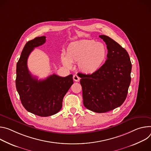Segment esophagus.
<instances>
[{"label":"esophagus","instance_id":"obj_1","mask_svg":"<svg viewBox=\"0 0 151 151\" xmlns=\"http://www.w3.org/2000/svg\"><path fill=\"white\" fill-rule=\"evenodd\" d=\"M73 79L76 81H78L80 80V77L77 74H74L73 76Z\"/></svg>","mask_w":151,"mask_h":151}]
</instances>
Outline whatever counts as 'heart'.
Here are the masks:
<instances>
[{"label":"heart","mask_w":151,"mask_h":151,"mask_svg":"<svg viewBox=\"0 0 151 151\" xmlns=\"http://www.w3.org/2000/svg\"><path fill=\"white\" fill-rule=\"evenodd\" d=\"M107 56V49L101 42L93 40H81L71 43L66 56L61 55V61L67 68L77 62L78 69L87 74L96 72L103 65Z\"/></svg>","instance_id":"obj_1"}]
</instances>
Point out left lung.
<instances>
[{"instance_id": "8db88e82", "label": "left lung", "mask_w": 151, "mask_h": 151, "mask_svg": "<svg viewBox=\"0 0 151 151\" xmlns=\"http://www.w3.org/2000/svg\"><path fill=\"white\" fill-rule=\"evenodd\" d=\"M108 53L105 63L92 74H80L83 104L96 113H105L121 106L127 98L132 65L126 50L106 35Z\"/></svg>"}]
</instances>
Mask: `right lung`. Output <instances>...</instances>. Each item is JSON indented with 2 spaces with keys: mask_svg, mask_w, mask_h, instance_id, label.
Instances as JSON below:
<instances>
[{
  "mask_svg": "<svg viewBox=\"0 0 151 151\" xmlns=\"http://www.w3.org/2000/svg\"><path fill=\"white\" fill-rule=\"evenodd\" d=\"M45 37H39L24 45L17 63L15 85L21 102L25 109L41 117L59 112L63 98L73 84V75L62 77L56 74L38 80L30 73L27 65L28 57L35 47L45 43Z\"/></svg>",
  "mask_w": 151,
  "mask_h": 151,
  "instance_id": "obj_1",
  "label": "right lung"
}]
</instances>
